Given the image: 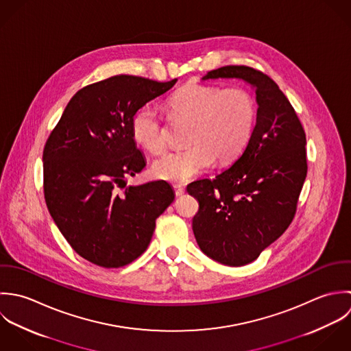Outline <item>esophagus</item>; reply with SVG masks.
I'll return each instance as SVG.
<instances>
[{"label": "esophagus", "mask_w": 351, "mask_h": 351, "mask_svg": "<svg viewBox=\"0 0 351 351\" xmlns=\"http://www.w3.org/2000/svg\"><path fill=\"white\" fill-rule=\"evenodd\" d=\"M173 190H175V194H176V197H182L183 194H184V187L183 186H180V184H176V186H173Z\"/></svg>", "instance_id": "1"}]
</instances>
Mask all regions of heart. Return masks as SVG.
<instances>
[{
    "mask_svg": "<svg viewBox=\"0 0 351 351\" xmlns=\"http://www.w3.org/2000/svg\"><path fill=\"white\" fill-rule=\"evenodd\" d=\"M171 115L191 122L184 150L162 154L152 164V173L171 183H187L206 172L214 161L237 157L250 140L256 119L252 95L243 88L189 84L169 99ZM132 136L142 147L160 153L165 147V128L160 111L145 104L132 118Z\"/></svg>",
    "mask_w": 351,
    "mask_h": 351,
    "instance_id": "obj_1",
    "label": "heart"
}]
</instances>
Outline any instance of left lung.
I'll return each instance as SVG.
<instances>
[{"label":"left lung","mask_w":351,"mask_h":351,"mask_svg":"<svg viewBox=\"0 0 351 351\" xmlns=\"http://www.w3.org/2000/svg\"><path fill=\"white\" fill-rule=\"evenodd\" d=\"M237 78L256 93V123L241 156L214 179L187 186L199 202L193 230L201 251L232 267L254 262L290 225L306 178V138L280 86L262 71L223 66L202 81Z\"/></svg>","instance_id":"1"}]
</instances>
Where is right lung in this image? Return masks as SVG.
<instances>
[{"instance_id": "add662e5", "label": "right lung", "mask_w": 351, "mask_h": 351, "mask_svg": "<svg viewBox=\"0 0 351 351\" xmlns=\"http://www.w3.org/2000/svg\"><path fill=\"white\" fill-rule=\"evenodd\" d=\"M178 80L119 74L80 89L43 150L45 199L71 248L100 267H122L147 248L160 214L173 202L165 180L128 186L146 165L132 118Z\"/></svg>"}]
</instances>
